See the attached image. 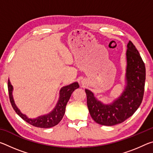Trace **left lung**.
Here are the masks:
<instances>
[{"label": "left lung", "mask_w": 153, "mask_h": 153, "mask_svg": "<svg viewBox=\"0 0 153 153\" xmlns=\"http://www.w3.org/2000/svg\"><path fill=\"white\" fill-rule=\"evenodd\" d=\"M126 51V86L120 97L109 105H105L86 89L87 105L92 118L98 124L111 126L121 123L131 117L143 99L146 68L134 44L129 41Z\"/></svg>", "instance_id": "1"}]
</instances>
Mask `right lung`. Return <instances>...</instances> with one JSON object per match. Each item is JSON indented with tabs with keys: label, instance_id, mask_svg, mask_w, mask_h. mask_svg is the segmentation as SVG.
Returning a JSON list of instances; mask_svg holds the SVG:
<instances>
[{
	"label": "right lung",
	"instance_id": "1",
	"mask_svg": "<svg viewBox=\"0 0 153 153\" xmlns=\"http://www.w3.org/2000/svg\"><path fill=\"white\" fill-rule=\"evenodd\" d=\"M78 88L79 84L77 82H74L73 84L68 85V86L63 87L60 90V97H59L57 104L51 113H49L47 115L40 116V117L36 119H30L26 115L21 113L19 108L15 105L12 95L13 86L11 84L9 79L8 80V90L10 102H11L12 107L15 112L28 123L31 124L32 126L41 128H51V127L57 125L60 122L63 117L65 112L67 103L69 100V98H70L71 94L75 90Z\"/></svg>",
	"mask_w": 153,
	"mask_h": 153
}]
</instances>
